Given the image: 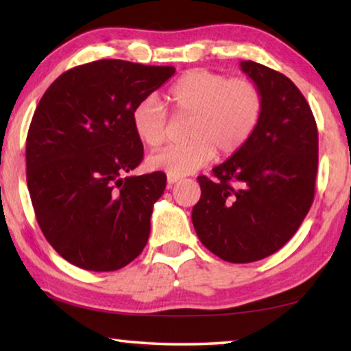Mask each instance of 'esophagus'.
<instances>
[{
  "label": "esophagus",
  "instance_id": "obj_1",
  "mask_svg": "<svg viewBox=\"0 0 351 351\" xmlns=\"http://www.w3.org/2000/svg\"><path fill=\"white\" fill-rule=\"evenodd\" d=\"M180 180V177H172V176H167V184L169 185H174L177 182Z\"/></svg>",
  "mask_w": 351,
  "mask_h": 351
}]
</instances>
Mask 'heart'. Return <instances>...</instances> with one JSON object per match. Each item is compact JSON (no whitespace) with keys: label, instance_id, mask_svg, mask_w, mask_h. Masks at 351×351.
<instances>
[{"label":"heart","instance_id":"1","mask_svg":"<svg viewBox=\"0 0 351 351\" xmlns=\"http://www.w3.org/2000/svg\"><path fill=\"white\" fill-rule=\"evenodd\" d=\"M176 113L191 114L190 142L172 145L148 156L150 171L172 177L190 176L209 165L219 152L234 155L254 136L262 119L263 94L249 78H228L217 71L190 70L167 90ZM132 128L138 141L150 148L166 142L167 113L156 97H147L132 112Z\"/></svg>","mask_w":351,"mask_h":351}]
</instances>
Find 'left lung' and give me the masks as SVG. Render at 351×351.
<instances>
[{
    "instance_id": "1",
    "label": "left lung",
    "mask_w": 351,
    "mask_h": 351,
    "mask_svg": "<svg viewBox=\"0 0 351 351\" xmlns=\"http://www.w3.org/2000/svg\"><path fill=\"white\" fill-rule=\"evenodd\" d=\"M241 70L261 88L263 113L241 150L199 176L191 220L199 241L232 263L281 249L304 222L315 198L318 128L308 102L280 71L252 60Z\"/></svg>"
}]
</instances>
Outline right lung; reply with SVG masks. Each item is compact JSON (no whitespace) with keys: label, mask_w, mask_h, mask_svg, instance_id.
<instances>
[{"label":"right lung","mask_w":351,"mask_h":351,"mask_svg":"<svg viewBox=\"0 0 351 351\" xmlns=\"http://www.w3.org/2000/svg\"><path fill=\"white\" fill-rule=\"evenodd\" d=\"M174 73V66L95 60L62 73L38 104L27 185L43 234L73 265L114 271L145 247L166 174L124 177L143 160L132 112Z\"/></svg>","instance_id":"add662e5"}]
</instances>
